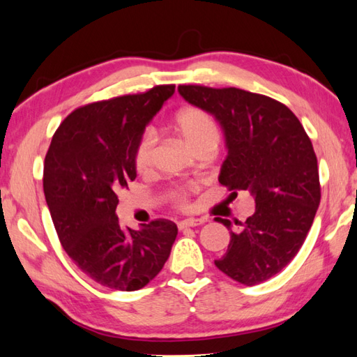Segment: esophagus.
<instances>
[{"instance_id": "obj_1", "label": "esophagus", "mask_w": 357, "mask_h": 357, "mask_svg": "<svg viewBox=\"0 0 357 357\" xmlns=\"http://www.w3.org/2000/svg\"><path fill=\"white\" fill-rule=\"evenodd\" d=\"M204 224V221L202 219H184V221H181L179 224H178V227L181 230L183 229H188V227H199V225H202Z\"/></svg>"}]
</instances>
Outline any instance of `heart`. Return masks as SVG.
<instances>
[{"label": "heart", "mask_w": 357, "mask_h": 357, "mask_svg": "<svg viewBox=\"0 0 357 357\" xmlns=\"http://www.w3.org/2000/svg\"><path fill=\"white\" fill-rule=\"evenodd\" d=\"M172 130L176 133L181 139L185 142V146L190 149L193 153L196 150L207 146H216L218 142V128L213 119L207 112H204L195 105H187V107L179 109L172 119ZM156 139L151 133H144L136 147L133 150V169L136 173L146 174L150 170L151 158H153ZM188 196L190 190L188 188H174L170 193V201L179 208H187Z\"/></svg>", "instance_id": "b5f03b06"}]
</instances>
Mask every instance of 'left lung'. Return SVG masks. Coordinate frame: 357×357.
I'll use <instances>...</instances> for the list:
<instances>
[{
	"label": "left lung",
	"mask_w": 357,
	"mask_h": 357,
	"mask_svg": "<svg viewBox=\"0 0 357 357\" xmlns=\"http://www.w3.org/2000/svg\"><path fill=\"white\" fill-rule=\"evenodd\" d=\"M185 101L222 126L229 155L219 184L238 196L248 190L255 213L230 230L227 253L215 265L252 287L282 271L304 244L321 202L317 158L301 121L285 104L236 87H178Z\"/></svg>",
	"instance_id": "1"
}]
</instances>
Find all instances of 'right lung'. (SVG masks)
Wrapping results in <instances>:
<instances>
[{
  "mask_svg": "<svg viewBox=\"0 0 357 357\" xmlns=\"http://www.w3.org/2000/svg\"><path fill=\"white\" fill-rule=\"evenodd\" d=\"M174 84L82 105L53 135L43 187L66 253L95 282L121 291L146 287L169 259L178 227L155 219L124 229L118 193L135 181L133 150Z\"/></svg>",
  "mask_w": 357,
  "mask_h": 357,
  "instance_id": "add662e5",
  "label": "right lung"
}]
</instances>
